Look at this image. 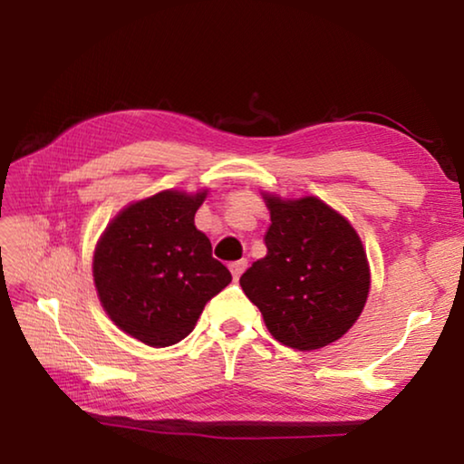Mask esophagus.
<instances>
[{
  "mask_svg": "<svg viewBox=\"0 0 464 464\" xmlns=\"http://www.w3.org/2000/svg\"><path fill=\"white\" fill-rule=\"evenodd\" d=\"M245 267H247V259H239V261H233L231 266H229V269H231V274H233V279H239L241 277V274L245 271Z\"/></svg>",
  "mask_w": 464,
  "mask_h": 464,
  "instance_id": "34e87169",
  "label": "esophagus"
}]
</instances>
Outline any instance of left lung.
I'll return each instance as SVG.
<instances>
[{"mask_svg":"<svg viewBox=\"0 0 464 464\" xmlns=\"http://www.w3.org/2000/svg\"><path fill=\"white\" fill-rule=\"evenodd\" d=\"M271 213L267 256L239 284L284 346L317 350L340 340L364 310L370 267L343 217L317 197H263Z\"/></svg>","mask_w":464,"mask_h":464,"instance_id":"left-lung-1","label":"left lung"}]
</instances>
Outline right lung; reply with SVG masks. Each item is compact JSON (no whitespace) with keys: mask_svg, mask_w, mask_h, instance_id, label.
Here are the masks:
<instances>
[{"mask_svg":"<svg viewBox=\"0 0 464 464\" xmlns=\"http://www.w3.org/2000/svg\"><path fill=\"white\" fill-rule=\"evenodd\" d=\"M207 190H162L122 208L100 237L92 274L111 320L132 338L165 348L193 332L205 304L231 284L195 227Z\"/></svg>","mask_w":464,"mask_h":464,"instance_id":"add662e5","label":"right lung"}]
</instances>
